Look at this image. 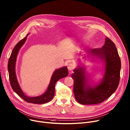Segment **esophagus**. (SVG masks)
Segmentation results:
<instances>
[{
  "mask_svg": "<svg viewBox=\"0 0 130 130\" xmlns=\"http://www.w3.org/2000/svg\"><path fill=\"white\" fill-rule=\"evenodd\" d=\"M75 68V66L73 64H69L68 66V69L69 71H72Z\"/></svg>",
  "mask_w": 130,
  "mask_h": 130,
  "instance_id": "34e87169",
  "label": "esophagus"
}]
</instances>
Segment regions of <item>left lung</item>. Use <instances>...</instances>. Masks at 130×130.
Listing matches in <instances>:
<instances>
[{
  "instance_id": "left-lung-1",
  "label": "left lung",
  "mask_w": 130,
  "mask_h": 130,
  "mask_svg": "<svg viewBox=\"0 0 130 130\" xmlns=\"http://www.w3.org/2000/svg\"><path fill=\"white\" fill-rule=\"evenodd\" d=\"M90 55L105 63V73L99 84L91 87L82 67L74 70L73 91L77 101L83 105L97 104L107 99L116 90L120 80L121 60L114 43L106 37L102 48H93Z\"/></svg>"
}]
</instances>
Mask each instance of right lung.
Returning <instances> with one entry per match:
<instances>
[{"mask_svg": "<svg viewBox=\"0 0 130 130\" xmlns=\"http://www.w3.org/2000/svg\"><path fill=\"white\" fill-rule=\"evenodd\" d=\"M25 38L19 42L17 45L14 46L9 58L8 64V69L10 84L13 91L26 102L38 104H44L50 102L53 99L55 94V84L56 82L59 79L67 76L69 74L68 70L67 67H64L56 70L52 76L50 83L47 90L44 93L40 96L35 97H29L26 95L21 89L17 79L15 73V63L19 52L25 43L27 39V36Z\"/></svg>", "mask_w": 130, "mask_h": 130, "instance_id": "add662e5", "label": "right lung"}]
</instances>
